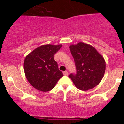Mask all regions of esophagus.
I'll list each match as a JSON object with an SVG mask.
<instances>
[{
	"instance_id": "esophagus-1",
	"label": "esophagus",
	"mask_w": 124,
	"mask_h": 124,
	"mask_svg": "<svg viewBox=\"0 0 124 124\" xmlns=\"http://www.w3.org/2000/svg\"><path fill=\"white\" fill-rule=\"evenodd\" d=\"M63 75H64V76H68V71H63Z\"/></svg>"
}]
</instances>
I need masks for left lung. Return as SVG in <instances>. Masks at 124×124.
I'll return each instance as SVG.
<instances>
[{"label": "left lung", "instance_id": "1", "mask_svg": "<svg viewBox=\"0 0 124 124\" xmlns=\"http://www.w3.org/2000/svg\"><path fill=\"white\" fill-rule=\"evenodd\" d=\"M74 59L77 72L71 74L70 78L78 89L87 91L98 85L106 71L103 56L88 44L80 42L70 46Z\"/></svg>", "mask_w": 124, "mask_h": 124}]
</instances>
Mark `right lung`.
<instances>
[{"mask_svg": "<svg viewBox=\"0 0 124 124\" xmlns=\"http://www.w3.org/2000/svg\"><path fill=\"white\" fill-rule=\"evenodd\" d=\"M61 47V44L42 45L26 56L24 71L34 88L42 92L50 91L63 76L54 59V54Z\"/></svg>", "mask_w": 124, "mask_h": 124, "instance_id": "obj_1", "label": "right lung"}]
</instances>
